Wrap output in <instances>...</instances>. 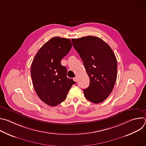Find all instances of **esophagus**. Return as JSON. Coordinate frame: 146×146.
Returning <instances> with one entry per match:
<instances>
[{"mask_svg":"<svg viewBox=\"0 0 146 146\" xmlns=\"http://www.w3.org/2000/svg\"><path fill=\"white\" fill-rule=\"evenodd\" d=\"M73 80L75 81V82H77V77H75L73 78Z\"/></svg>","mask_w":146,"mask_h":146,"instance_id":"esophagus-1","label":"esophagus"}]
</instances>
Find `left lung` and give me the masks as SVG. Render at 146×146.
I'll list each match as a JSON object with an SVG mask.
<instances>
[{"mask_svg": "<svg viewBox=\"0 0 146 146\" xmlns=\"http://www.w3.org/2000/svg\"><path fill=\"white\" fill-rule=\"evenodd\" d=\"M79 54L90 82L83 90L84 96L94 103L105 100L111 93L117 75V62L110 47L100 38L88 36L72 39Z\"/></svg>", "mask_w": 146, "mask_h": 146, "instance_id": "8db88e82", "label": "left lung"}]
</instances>
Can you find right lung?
Listing matches in <instances>:
<instances>
[{"label": "right lung", "instance_id": "obj_1", "mask_svg": "<svg viewBox=\"0 0 146 146\" xmlns=\"http://www.w3.org/2000/svg\"><path fill=\"white\" fill-rule=\"evenodd\" d=\"M72 46L69 38L52 37L40 48L32 61L31 74L35 90L49 106H55L64 101L76 84L67 77V69L60 64Z\"/></svg>", "mask_w": 146, "mask_h": 146}]
</instances>
